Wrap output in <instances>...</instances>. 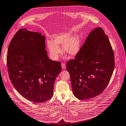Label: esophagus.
Returning a JSON list of instances; mask_svg holds the SVG:
<instances>
[{
	"instance_id": "1",
	"label": "esophagus",
	"mask_w": 126,
	"mask_h": 126,
	"mask_svg": "<svg viewBox=\"0 0 126 126\" xmlns=\"http://www.w3.org/2000/svg\"><path fill=\"white\" fill-rule=\"evenodd\" d=\"M61 66H62V69H66V65H65V63H62L61 64Z\"/></svg>"
}]
</instances>
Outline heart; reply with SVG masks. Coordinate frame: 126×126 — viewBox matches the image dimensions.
I'll use <instances>...</instances> for the list:
<instances>
[{"label": "heart", "instance_id": "obj_1", "mask_svg": "<svg viewBox=\"0 0 126 126\" xmlns=\"http://www.w3.org/2000/svg\"><path fill=\"white\" fill-rule=\"evenodd\" d=\"M71 32L62 33L53 37V41L47 40V46L49 55L52 60L58 59L62 50L60 46H63L65 53L71 57L77 55L80 48V41L78 36H72Z\"/></svg>", "mask_w": 126, "mask_h": 126}]
</instances>
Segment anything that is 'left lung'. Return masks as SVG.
Wrapping results in <instances>:
<instances>
[{
    "mask_svg": "<svg viewBox=\"0 0 126 126\" xmlns=\"http://www.w3.org/2000/svg\"><path fill=\"white\" fill-rule=\"evenodd\" d=\"M114 66V52L107 36L102 28H95L75 58L66 64L75 96L86 100L101 94L111 79Z\"/></svg>",
    "mask_w": 126,
    "mask_h": 126,
    "instance_id": "8db88e82",
    "label": "left lung"
}]
</instances>
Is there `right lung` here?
I'll list each match as a JSON object with an SVG mask.
<instances>
[{
    "mask_svg": "<svg viewBox=\"0 0 126 126\" xmlns=\"http://www.w3.org/2000/svg\"><path fill=\"white\" fill-rule=\"evenodd\" d=\"M45 41L41 33L20 29L8 49L10 80L19 94L35 103L51 98L55 79L61 71L60 62L48 58Z\"/></svg>",
    "mask_w": 126,
    "mask_h": 126,
    "instance_id": "1",
    "label": "right lung"
}]
</instances>
